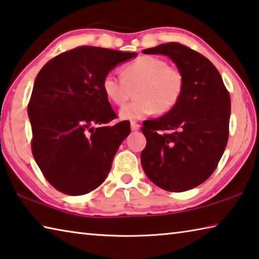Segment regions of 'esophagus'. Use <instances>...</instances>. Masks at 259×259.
Here are the masks:
<instances>
[{
  "label": "esophagus",
  "instance_id": "obj_1",
  "mask_svg": "<svg viewBox=\"0 0 259 259\" xmlns=\"http://www.w3.org/2000/svg\"><path fill=\"white\" fill-rule=\"evenodd\" d=\"M130 125H131V130H133V131H137V130L140 129V124L137 123V122H135V121L131 122Z\"/></svg>",
  "mask_w": 259,
  "mask_h": 259
}]
</instances>
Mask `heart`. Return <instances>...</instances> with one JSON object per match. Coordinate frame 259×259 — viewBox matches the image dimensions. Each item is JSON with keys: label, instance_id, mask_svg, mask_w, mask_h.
I'll return each mask as SVG.
<instances>
[{"label": "heart", "instance_id": "b5f03b06", "mask_svg": "<svg viewBox=\"0 0 259 259\" xmlns=\"http://www.w3.org/2000/svg\"><path fill=\"white\" fill-rule=\"evenodd\" d=\"M102 88L109 102L123 106L120 111L125 120H138L153 112L165 114L177 106L185 90V76L181 68L168 65L156 56H140L121 67V77L108 73Z\"/></svg>", "mask_w": 259, "mask_h": 259}]
</instances>
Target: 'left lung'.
<instances>
[{
    "label": "left lung",
    "instance_id": "8db88e82",
    "mask_svg": "<svg viewBox=\"0 0 259 259\" xmlns=\"http://www.w3.org/2000/svg\"><path fill=\"white\" fill-rule=\"evenodd\" d=\"M169 56L185 76L181 102L165 115L143 122L146 176L162 190L199 186L217 168L229 140L231 97L211 61L178 42L143 51Z\"/></svg>",
    "mask_w": 259,
    "mask_h": 259
}]
</instances>
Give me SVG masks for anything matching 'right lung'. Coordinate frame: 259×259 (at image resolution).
<instances>
[{"mask_svg":"<svg viewBox=\"0 0 259 259\" xmlns=\"http://www.w3.org/2000/svg\"><path fill=\"white\" fill-rule=\"evenodd\" d=\"M136 56L83 46L56 56L38 72L27 106L32 153L57 191L87 194L107 177L130 122L109 124L117 115L102 82L117 64Z\"/></svg>","mask_w":259,"mask_h":259,"instance_id":"add662e5","label":"right lung"}]
</instances>
